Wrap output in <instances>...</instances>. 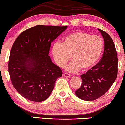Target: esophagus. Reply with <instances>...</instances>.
I'll list each match as a JSON object with an SVG mask.
<instances>
[{"mask_svg": "<svg viewBox=\"0 0 125 125\" xmlns=\"http://www.w3.org/2000/svg\"><path fill=\"white\" fill-rule=\"evenodd\" d=\"M63 76H64V77H67V78H70V77H71V75L67 74V73H64V74H63Z\"/></svg>", "mask_w": 125, "mask_h": 125, "instance_id": "34e87169", "label": "esophagus"}]
</instances>
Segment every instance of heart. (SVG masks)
<instances>
[{
  "mask_svg": "<svg viewBox=\"0 0 125 125\" xmlns=\"http://www.w3.org/2000/svg\"><path fill=\"white\" fill-rule=\"evenodd\" d=\"M104 48L102 39L85 32L77 31L67 35L62 43L56 42L52 47V54L57 65L65 67L71 56L72 61L67 71L78 72L81 68L87 71L94 66Z\"/></svg>",
  "mask_w": 125,
  "mask_h": 125,
  "instance_id": "1",
  "label": "heart"
}]
</instances>
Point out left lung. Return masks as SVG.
I'll use <instances>...</instances> for the list:
<instances>
[{"label":"left lung","mask_w":125,"mask_h":125,"mask_svg":"<svg viewBox=\"0 0 125 125\" xmlns=\"http://www.w3.org/2000/svg\"><path fill=\"white\" fill-rule=\"evenodd\" d=\"M104 40V51L99 62L81 75L82 84L75 91L77 97L84 101H94L109 90L118 75V59L112 38L98 29Z\"/></svg>","instance_id":"left-lung-1"}]
</instances>
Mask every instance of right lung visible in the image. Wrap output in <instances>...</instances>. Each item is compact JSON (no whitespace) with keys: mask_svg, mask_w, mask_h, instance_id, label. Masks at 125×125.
I'll return each instance as SVG.
<instances>
[{"mask_svg":"<svg viewBox=\"0 0 125 125\" xmlns=\"http://www.w3.org/2000/svg\"><path fill=\"white\" fill-rule=\"evenodd\" d=\"M67 26L37 25L16 39L10 51L8 71L14 88L31 101L49 97L62 72L48 55L51 43Z\"/></svg>","mask_w":125,"mask_h":125,"instance_id":"right-lung-1","label":"right lung"}]
</instances>
